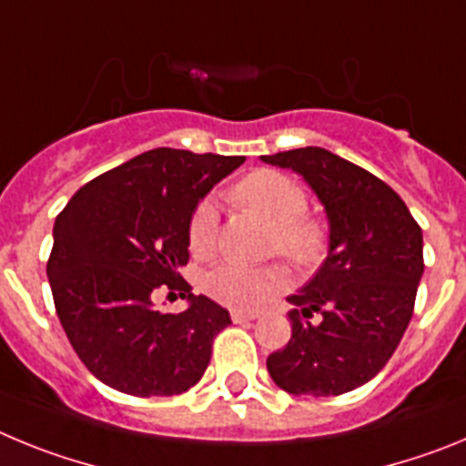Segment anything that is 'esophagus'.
I'll list each match as a JSON object with an SVG mask.
<instances>
[{
    "label": "esophagus",
    "instance_id": "34e87169",
    "mask_svg": "<svg viewBox=\"0 0 466 466\" xmlns=\"http://www.w3.org/2000/svg\"><path fill=\"white\" fill-rule=\"evenodd\" d=\"M257 312H245V310H230V319L236 324H247V322H254L257 319Z\"/></svg>",
    "mask_w": 466,
    "mask_h": 466
}]
</instances>
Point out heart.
<instances>
[{"instance_id": "heart-1", "label": "heart", "mask_w": 466, "mask_h": 466, "mask_svg": "<svg viewBox=\"0 0 466 466\" xmlns=\"http://www.w3.org/2000/svg\"><path fill=\"white\" fill-rule=\"evenodd\" d=\"M236 198L275 226L273 249L296 266H315L329 245V228L319 217L308 214L306 188L275 170H254L236 184ZM219 238V212L212 198L196 205L188 221V247L196 257H209ZM287 287L279 266H245L224 261L209 270L205 291L224 306L254 310Z\"/></svg>"}]
</instances>
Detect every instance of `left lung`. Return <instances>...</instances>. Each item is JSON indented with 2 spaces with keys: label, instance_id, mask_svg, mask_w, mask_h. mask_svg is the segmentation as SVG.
Returning a JSON list of instances; mask_svg holds the SVG:
<instances>
[{
  "label": "left lung",
  "instance_id": "obj_1",
  "mask_svg": "<svg viewBox=\"0 0 466 466\" xmlns=\"http://www.w3.org/2000/svg\"><path fill=\"white\" fill-rule=\"evenodd\" d=\"M291 167L327 209L329 257L289 296L291 339L266 361L270 378L299 397H339L390 361L413 317L425 270L422 228L394 188L319 147L261 156ZM315 311L323 315L309 322Z\"/></svg>",
  "mask_w": 466,
  "mask_h": 466
}]
</instances>
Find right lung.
<instances>
[{
    "label": "right lung",
    "instance_id": "right-lung-1",
    "mask_svg": "<svg viewBox=\"0 0 466 466\" xmlns=\"http://www.w3.org/2000/svg\"><path fill=\"white\" fill-rule=\"evenodd\" d=\"M242 156L144 151L95 177L57 214L46 263L53 303L74 352L97 380L133 397H172L203 378L226 308L191 294L188 221ZM188 298L158 313L155 291Z\"/></svg>",
    "mask_w": 466,
    "mask_h": 466
}]
</instances>
